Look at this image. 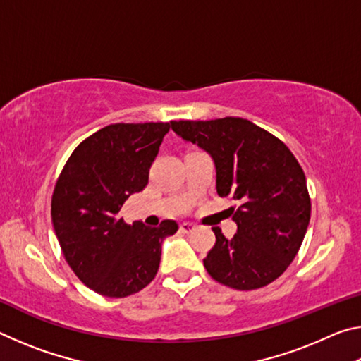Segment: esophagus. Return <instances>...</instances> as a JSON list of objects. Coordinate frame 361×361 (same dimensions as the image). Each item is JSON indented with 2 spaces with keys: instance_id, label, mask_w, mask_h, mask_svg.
Returning <instances> with one entry per match:
<instances>
[{
  "instance_id": "34e87169",
  "label": "esophagus",
  "mask_w": 361,
  "mask_h": 361,
  "mask_svg": "<svg viewBox=\"0 0 361 361\" xmlns=\"http://www.w3.org/2000/svg\"><path fill=\"white\" fill-rule=\"evenodd\" d=\"M195 229V226L192 223H181L180 224V231L185 232V234H189V232H192Z\"/></svg>"
}]
</instances>
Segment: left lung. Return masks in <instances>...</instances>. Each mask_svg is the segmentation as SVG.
Returning a JSON list of instances; mask_svg holds the SVG:
<instances>
[{
    "mask_svg": "<svg viewBox=\"0 0 361 361\" xmlns=\"http://www.w3.org/2000/svg\"><path fill=\"white\" fill-rule=\"evenodd\" d=\"M176 135L209 152L219 197L232 195L237 234L216 242L204 259L212 279L234 290H256L279 279L295 259L310 219L301 166L282 140L242 118L172 121Z\"/></svg>",
    "mask_w": 361,
    "mask_h": 361,
    "instance_id": "obj_1",
    "label": "left lung"
}]
</instances>
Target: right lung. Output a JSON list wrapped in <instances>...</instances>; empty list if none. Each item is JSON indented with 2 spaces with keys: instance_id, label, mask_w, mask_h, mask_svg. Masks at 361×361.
<instances>
[{
  "instance_id": "obj_1",
  "label": "right lung",
  "mask_w": 361,
  "mask_h": 361,
  "mask_svg": "<svg viewBox=\"0 0 361 361\" xmlns=\"http://www.w3.org/2000/svg\"><path fill=\"white\" fill-rule=\"evenodd\" d=\"M172 122L111 124L76 146L52 194L54 231L66 262L81 282L106 298H126L156 277L162 242L178 231L127 224L121 209L143 191Z\"/></svg>"
}]
</instances>
